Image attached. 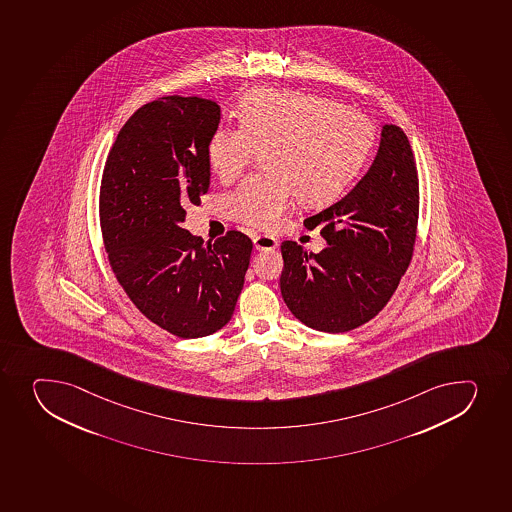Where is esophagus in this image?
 I'll use <instances>...</instances> for the list:
<instances>
[{"label": "esophagus", "instance_id": "esophagus-1", "mask_svg": "<svg viewBox=\"0 0 512 512\" xmlns=\"http://www.w3.org/2000/svg\"><path fill=\"white\" fill-rule=\"evenodd\" d=\"M253 247L257 248V250H274V248L279 247V240L274 237H270V235H253Z\"/></svg>", "mask_w": 512, "mask_h": 512}]
</instances>
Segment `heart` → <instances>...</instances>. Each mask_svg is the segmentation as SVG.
Listing matches in <instances>:
<instances>
[{"instance_id":"b5f03b06","label":"heart","mask_w":512,"mask_h":512,"mask_svg":"<svg viewBox=\"0 0 512 512\" xmlns=\"http://www.w3.org/2000/svg\"><path fill=\"white\" fill-rule=\"evenodd\" d=\"M374 125L354 108L292 90H255L240 105V125L220 123L208 142L212 172L233 180L265 150L270 172L247 178L225 198L230 217L248 227H279L297 197L332 202L364 167Z\"/></svg>"}]
</instances>
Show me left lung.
Masks as SVG:
<instances>
[{"instance_id": "obj_1", "label": "left lung", "mask_w": 512, "mask_h": 512, "mask_svg": "<svg viewBox=\"0 0 512 512\" xmlns=\"http://www.w3.org/2000/svg\"><path fill=\"white\" fill-rule=\"evenodd\" d=\"M419 218V178L405 133L384 125L374 162L342 200L312 217L327 247L307 252L282 243L280 292L310 329L340 334L374 319L412 259Z\"/></svg>"}]
</instances>
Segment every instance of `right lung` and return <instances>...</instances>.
<instances>
[{"mask_svg": "<svg viewBox=\"0 0 512 512\" xmlns=\"http://www.w3.org/2000/svg\"><path fill=\"white\" fill-rule=\"evenodd\" d=\"M218 123L213 100L158 98L123 125L103 170L100 223L113 272L148 320L182 339L228 324L252 253L235 230L205 243L183 228L185 208L210 188Z\"/></svg>", "mask_w": 512, "mask_h": 512, "instance_id": "right-lung-1", "label": "right lung"}]
</instances>
